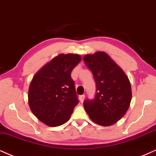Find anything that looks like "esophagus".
I'll list each match as a JSON object with an SVG mask.
<instances>
[{
    "label": "esophagus",
    "instance_id": "esophagus-1",
    "mask_svg": "<svg viewBox=\"0 0 156 156\" xmlns=\"http://www.w3.org/2000/svg\"><path fill=\"white\" fill-rule=\"evenodd\" d=\"M85 95H81V96H80V101H81V102H83V101H84V99H85Z\"/></svg>",
    "mask_w": 156,
    "mask_h": 156
}]
</instances>
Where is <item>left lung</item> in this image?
Listing matches in <instances>:
<instances>
[{
	"instance_id": "obj_1",
	"label": "left lung",
	"mask_w": 156,
	"mask_h": 156,
	"mask_svg": "<svg viewBox=\"0 0 156 156\" xmlns=\"http://www.w3.org/2000/svg\"><path fill=\"white\" fill-rule=\"evenodd\" d=\"M83 60L91 70L96 84L95 98L84 101L85 110L95 123L111 126L125 115L130 105L132 88L129 78L104 52L86 55Z\"/></svg>"
}]
</instances>
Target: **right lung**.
I'll return each mask as SVG.
<instances>
[{
	"label": "right lung",
	"mask_w": 156,
	"mask_h": 156,
	"mask_svg": "<svg viewBox=\"0 0 156 156\" xmlns=\"http://www.w3.org/2000/svg\"><path fill=\"white\" fill-rule=\"evenodd\" d=\"M77 54H60L33 77L28 103L34 115L49 127L63 125L78 103L71 72L81 61Z\"/></svg>",
	"instance_id": "add662e5"
}]
</instances>
